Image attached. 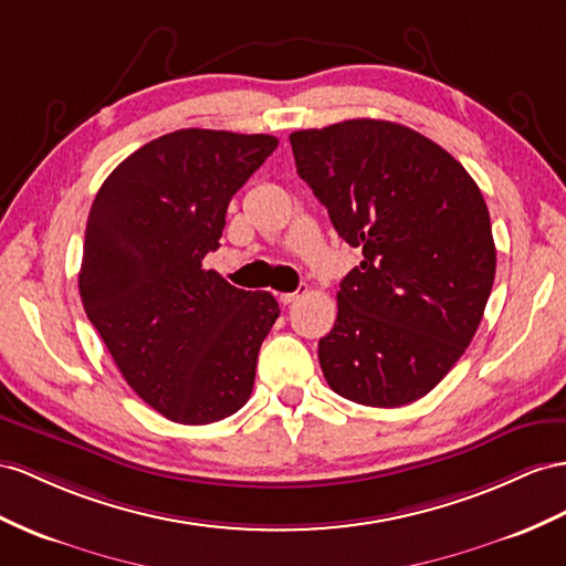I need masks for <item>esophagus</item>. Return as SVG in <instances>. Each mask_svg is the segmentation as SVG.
<instances>
[{
	"mask_svg": "<svg viewBox=\"0 0 566 566\" xmlns=\"http://www.w3.org/2000/svg\"><path fill=\"white\" fill-rule=\"evenodd\" d=\"M303 294H306V286H301L298 292H289V294H280V301L284 303V306H289V303H294V301H298Z\"/></svg>",
	"mask_w": 566,
	"mask_h": 566,
	"instance_id": "esophagus-1",
	"label": "esophagus"
}]
</instances>
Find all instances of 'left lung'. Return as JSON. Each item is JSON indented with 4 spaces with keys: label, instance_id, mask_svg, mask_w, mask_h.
Masks as SVG:
<instances>
[{
    "label": "left lung",
    "instance_id": "obj_1",
    "mask_svg": "<svg viewBox=\"0 0 566 566\" xmlns=\"http://www.w3.org/2000/svg\"><path fill=\"white\" fill-rule=\"evenodd\" d=\"M289 140L337 234L364 251L317 344L327 385L380 409L426 397L467 352L495 280L481 188L438 143L395 122L349 119Z\"/></svg>",
    "mask_w": 566,
    "mask_h": 566
}]
</instances>
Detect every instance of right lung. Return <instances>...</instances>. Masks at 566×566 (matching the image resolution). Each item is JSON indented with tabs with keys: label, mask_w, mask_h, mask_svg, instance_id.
Listing matches in <instances>:
<instances>
[{
	"label": "right lung",
	"mask_w": 566,
	"mask_h": 566,
	"mask_svg": "<svg viewBox=\"0 0 566 566\" xmlns=\"http://www.w3.org/2000/svg\"><path fill=\"white\" fill-rule=\"evenodd\" d=\"M277 143L181 128L128 155L93 200L83 308L124 380L174 423L222 421L253 392L280 306L268 292L231 286L202 258L220 245L231 196Z\"/></svg>",
	"instance_id": "1"
}]
</instances>
